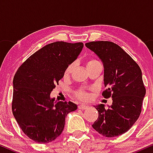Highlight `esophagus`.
Instances as JSON below:
<instances>
[{
	"instance_id": "1",
	"label": "esophagus",
	"mask_w": 153,
	"mask_h": 153,
	"mask_svg": "<svg viewBox=\"0 0 153 153\" xmlns=\"http://www.w3.org/2000/svg\"><path fill=\"white\" fill-rule=\"evenodd\" d=\"M88 108V106H86V105H79L78 106V108L79 109H81V110H85V109H87V108Z\"/></svg>"
}]
</instances>
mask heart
Segmentation results:
<instances>
[{"mask_svg":"<svg viewBox=\"0 0 153 153\" xmlns=\"http://www.w3.org/2000/svg\"><path fill=\"white\" fill-rule=\"evenodd\" d=\"M96 63H99V62H98L97 60H95V59H91V60H89L88 62H87V68L89 66L94 65L96 64ZM73 68H74V64L72 63V64L70 65L66 68L65 71V75H68L70 73H71V72L73 71ZM77 96H78V99H80V100H82V101H86V100L89 99L90 95L88 94L87 92H85V91H80L77 93Z\"/></svg>","mask_w":153,"mask_h":153,"instance_id":"1","label":"heart"}]
</instances>
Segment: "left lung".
<instances>
[{
  "label": "left lung",
  "instance_id": "1",
  "mask_svg": "<svg viewBox=\"0 0 153 153\" xmlns=\"http://www.w3.org/2000/svg\"><path fill=\"white\" fill-rule=\"evenodd\" d=\"M87 48L101 59L104 68V98L111 96L113 103L108 109L103 104L94 106L99 117L92 127L106 137L127 132L136 122L146 94L140 68L117 44L107 41L91 42Z\"/></svg>",
  "mask_w": 153,
  "mask_h": 153
}]
</instances>
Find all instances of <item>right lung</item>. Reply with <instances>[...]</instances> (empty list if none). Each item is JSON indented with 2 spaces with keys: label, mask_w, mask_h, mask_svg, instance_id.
Segmentation results:
<instances>
[{
  "label": "right lung",
  "mask_w": 153,
  "mask_h": 153,
  "mask_svg": "<svg viewBox=\"0 0 153 153\" xmlns=\"http://www.w3.org/2000/svg\"><path fill=\"white\" fill-rule=\"evenodd\" d=\"M82 47V42L49 44L29 57L16 73L12 111L24 134L36 143L55 140L64 129L67 115L78 108L71 101H54L50 94Z\"/></svg>",
  "instance_id": "add662e5"
}]
</instances>
